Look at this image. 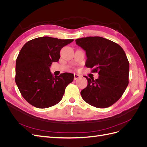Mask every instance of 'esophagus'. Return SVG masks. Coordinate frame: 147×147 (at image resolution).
<instances>
[{
	"label": "esophagus",
	"mask_w": 147,
	"mask_h": 147,
	"mask_svg": "<svg viewBox=\"0 0 147 147\" xmlns=\"http://www.w3.org/2000/svg\"><path fill=\"white\" fill-rule=\"evenodd\" d=\"M80 77V75H79L76 74H74V80H76L78 79Z\"/></svg>",
	"instance_id": "obj_1"
}]
</instances>
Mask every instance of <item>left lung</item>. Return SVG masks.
Here are the masks:
<instances>
[{
    "mask_svg": "<svg viewBox=\"0 0 147 147\" xmlns=\"http://www.w3.org/2000/svg\"><path fill=\"white\" fill-rule=\"evenodd\" d=\"M75 42L86 51V66L99 75L96 80L84 76L88 85L81 91L83 99L97 108L112 105L129 83V64L125 52L118 44L100 37L78 38Z\"/></svg>",
    "mask_w": 147,
    "mask_h": 147,
    "instance_id": "obj_1",
    "label": "left lung"
}]
</instances>
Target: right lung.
Returning a JSON list of instances; mask_svg holds the SVG:
<instances>
[{
	"mask_svg": "<svg viewBox=\"0 0 147 147\" xmlns=\"http://www.w3.org/2000/svg\"><path fill=\"white\" fill-rule=\"evenodd\" d=\"M73 41L42 37L29 40L21 48L16 61L15 82L30 105L45 109L59 103L63 98L74 75L65 72L54 77L50 67L52 63L59 61L61 48Z\"/></svg>",
	"mask_w": 147,
	"mask_h": 147,
	"instance_id": "obj_1",
	"label": "right lung"
}]
</instances>
